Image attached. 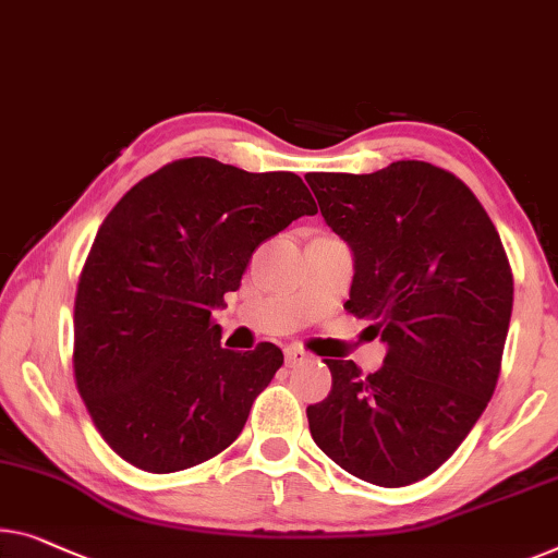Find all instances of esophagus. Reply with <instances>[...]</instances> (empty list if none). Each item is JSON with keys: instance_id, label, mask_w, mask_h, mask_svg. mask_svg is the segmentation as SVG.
Here are the masks:
<instances>
[{"instance_id": "1", "label": "esophagus", "mask_w": 558, "mask_h": 558, "mask_svg": "<svg viewBox=\"0 0 558 558\" xmlns=\"http://www.w3.org/2000/svg\"><path fill=\"white\" fill-rule=\"evenodd\" d=\"M286 361H288L290 365L305 363V361H311V353L303 351L301 345H288V348H286Z\"/></svg>"}]
</instances>
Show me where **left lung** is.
<instances>
[{"instance_id":"8db88e82","label":"left lung","mask_w":558,"mask_h":558,"mask_svg":"<svg viewBox=\"0 0 558 558\" xmlns=\"http://www.w3.org/2000/svg\"><path fill=\"white\" fill-rule=\"evenodd\" d=\"M305 180L355 257L345 311L388 345L365 378L353 361L326 359L332 386L307 405L311 436L355 478L415 484L492 401L513 307L509 257L469 185L430 162Z\"/></svg>"}]
</instances>
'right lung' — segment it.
<instances>
[{"label":"right lung","instance_id":"right-lung-1","mask_svg":"<svg viewBox=\"0 0 558 558\" xmlns=\"http://www.w3.org/2000/svg\"><path fill=\"white\" fill-rule=\"evenodd\" d=\"M295 172H245L185 157L112 207L74 295V380L114 453L149 473L218 456L282 365V351L220 345L213 307L240 288L251 255L315 215Z\"/></svg>","mask_w":558,"mask_h":558}]
</instances>
